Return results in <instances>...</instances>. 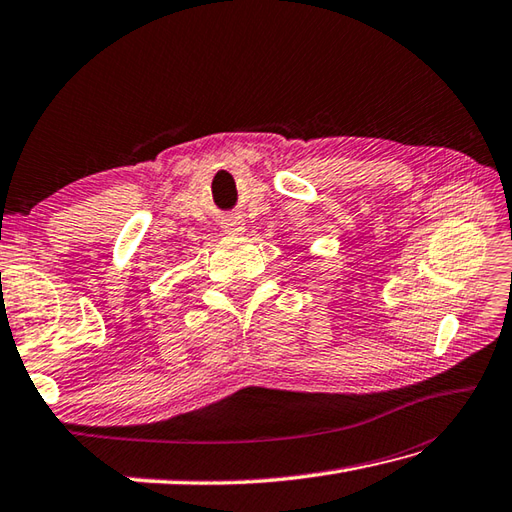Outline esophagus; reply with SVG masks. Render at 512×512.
<instances>
[{
	"mask_svg": "<svg viewBox=\"0 0 512 512\" xmlns=\"http://www.w3.org/2000/svg\"><path fill=\"white\" fill-rule=\"evenodd\" d=\"M223 227H225L227 234H241V232H245V223L241 221V218H227Z\"/></svg>",
	"mask_w": 512,
	"mask_h": 512,
	"instance_id": "obj_1",
	"label": "esophagus"
}]
</instances>
